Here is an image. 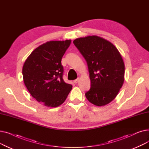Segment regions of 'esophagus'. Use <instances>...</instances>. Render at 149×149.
I'll list each match as a JSON object with an SVG mask.
<instances>
[{"mask_svg":"<svg viewBox=\"0 0 149 149\" xmlns=\"http://www.w3.org/2000/svg\"><path fill=\"white\" fill-rule=\"evenodd\" d=\"M79 79H77L74 80V83H75V84H77L78 82H79Z\"/></svg>","mask_w":149,"mask_h":149,"instance_id":"1","label":"esophagus"}]
</instances>
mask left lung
Wrapping results in <instances>:
<instances>
[{"mask_svg":"<svg viewBox=\"0 0 149 149\" xmlns=\"http://www.w3.org/2000/svg\"><path fill=\"white\" fill-rule=\"evenodd\" d=\"M73 43L88 66L91 87L86 97L97 106L111 103L124 81V63L120 52L111 42L97 36L78 38Z\"/></svg>","mask_w":149,"mask_h":149,"instance_id":"left-lung-1","label":"left lung"}]
</instances>
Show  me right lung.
Returning <instances> with one entry per match:
<instances>
[{"instance_id": "right-lung-1", "label": "right lung", "mask_w": 149, "mask_h": 149, "mask_svg": "<svg viewBox=\"0 0 149 149\" xmlns=\"http://www.w3.org/2000/svg\"><path fill=\"white\" fill-rule=\"evenodd\" d=\"M71 43L49 41L39 46L23 65V81L31 95L47 107H56L65 102L72 86L63 79L61 58Z\"/></svg>"}]
</instances>
